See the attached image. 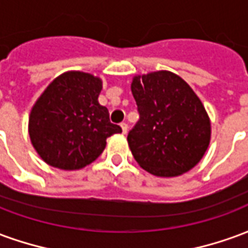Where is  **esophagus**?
<instances>
[{
	"label": "esophagus",
	"instance_id": "esophagus-1",
	"mask_svg": "<svg viewBox=\"0 0 248 248\" xmlns=\"http://www.w3.org/2000/svg\"><path fill=\"white\" fill-rule=\"evenodd\" d=\"M121 129H122V133H124V134H126V133H127V130H129V126H127V124H121Z\"/></svg>",
	"mask_w": 248,
	"mask_h": 248
}]
</instances>
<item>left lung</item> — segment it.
Segmentation results:
<instances>
[{
  "label": "left lung",
  "mask_w": 248,
  "mask_h": 248,
  "mask_svg": "<svg viewBox=\"0 0 248 248\" xmlns=\"http://www.w3.org/2000/svg\"><path fill=\"white\" fill-rule=\"evenodd\" d=\"M131 93L140 121L127 135L142 169L155 177H178L202 159L210 145L211 124L188 83L171 71L135 76Z\"/></svg>",
  "instance_id": "left-lung-1"
}]
</instances>
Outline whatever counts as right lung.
<instances>
[{"label":"right lung","instance_id":"1","mask_svg":"<svg viewBox=\"0 0 248 248\" xmlns=\"http://www.w3.org/2000/svg\"><path fill=\"white\" fill-rule=\"evenodd\" d=\"M102 81L83 71H66L41 94L29 117L31 145L61 170H79L97 159L106 140L122 133L98 102Z\"/></svg>","mask_w":248,"mask_h":248}]
</instances>
